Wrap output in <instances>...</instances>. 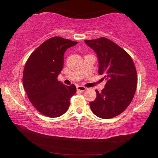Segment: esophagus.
<instances>
[{"label":"esophagus","instance_id":"esophagus-1","mask_svg":"<svg viewBox=\"0 0 158 158\" xmlns=\"http://www.w3.org/2000/svg\"><path fill=\"white\" fill-rule=\"evenodd\" d=\"M77 89L78 90H80V91H84V90H86V88L83 86V85H77Z\"/></svg>","mask_w":158,"mask_h":158}]
</instances>
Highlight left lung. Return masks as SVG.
<instances>
[{
  "label": "left lung",
  "mask_w": 158,
  "mask_h": 158,
  "mask_svg": "<svg viewBox=\"0 0 158 158\" xmlns=\"http://www.w3.org/2000/svg\"><path fill=\"white\" fill-rule=\"evenodd\" d=\"M85 43L96 53L98 73L106 80L105 88L90 102L93 113L101 118H111L121 114L132 102L137 89V75L130 56L106 37L85 40Z\"/></svg>",
  "instance_id": "obj_1"
}]
</instances>
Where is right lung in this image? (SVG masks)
<instances>
[{
  "instance_id": "1",
  "label": "right lung",
  "mask_w": 158,
  "mask_h": 158,
  "mask_svg": "<svg viewBox=\"0 0 158 158\" xmlns=\"http://www.w3.org/2000/svg\"><path fill=\"white\" fill-rule=\"evenodd\" d=\"M77 42L53 37L31 53L23 73V84L29 100L40 113L56 118L65 113L76 93L74 84L65 85L57 77L62 70L64 53Z\"/></svg>"
}]
</instances>
